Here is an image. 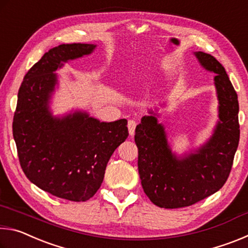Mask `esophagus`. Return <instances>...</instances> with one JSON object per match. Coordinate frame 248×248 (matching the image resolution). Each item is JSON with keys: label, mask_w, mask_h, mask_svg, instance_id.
Listing matches in <instances>:
<instances>
[{"label": "esophagus", "mask_w": 248, "mask_h": 248, "mask_svg": "<svg viewBox=\"0 0 248 248\" xmlns=\"http://www.w3.org/2000/svg\"><path fill=\"white\" fill-rule=\"evenodd\" d=\"M136 127H137L136 121H134V120H129L128 121V129H129L130 136H133L134 130H136Z\"/></svg>", "instance_id": "1"}]
</instances>
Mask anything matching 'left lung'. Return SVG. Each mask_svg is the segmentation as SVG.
<instances>
[{
  "label": "left lung",
  "instance_id": "8db88e82",
  "mask_svg": "<svg viewBox=\"0 0 248 248\" xmlns=\"http://www.w3.org/2000/svg\"><path fill=\"white\" fill-rule=\"evenodd\" d=\"M205 70L216 73L219 121L208 142L195 152L177 157L167 142L156 114L142 117L134 141L142 188L159 208L176 209L195 204L223 187L240 141L237 94L225 69L211 54L195 52Z\"/></svg>",
  "mask_w": 248,
  "mask_h": 248
}]
</instances>
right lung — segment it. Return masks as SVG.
I'll use <instances>...</instances> for the list:
<instances>
[{
    "instance_id": "right-lung-1",
    "label": "right lung",
    "mask_w": 248,
    "mask_h": 248,
    "mask_svg": "<svg viewBox=\"0 0 248 248\" xmlns=\"http://www.w3.org/2000/svg\"><path fill=\"white\" fill-rule=\"evenodd\" d=\"M95 48L68 44L46 52L25 75L13 119V137L26 177L49 194L77 202L96 194L109 158L129 136L125 119L100 123L82 111L60 118L49 110L58 83L54 71Z\"/></svg>"
}]
</instances>
